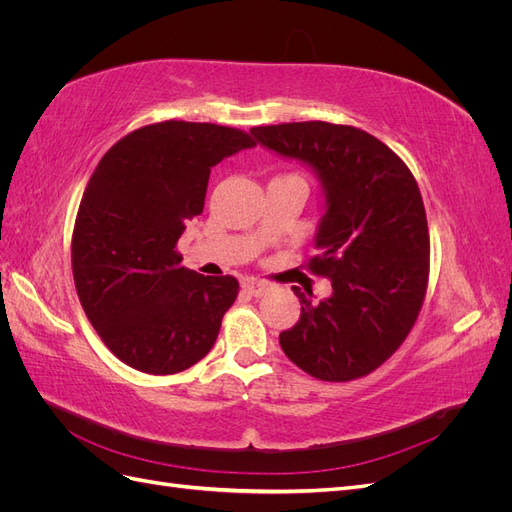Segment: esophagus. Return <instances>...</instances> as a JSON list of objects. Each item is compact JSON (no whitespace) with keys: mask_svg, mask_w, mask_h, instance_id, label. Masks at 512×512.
<instances>
[{"mask_svg":"<svg viewBox=\"0 0 512 512\" xmlns=\"http://www.w3.org/2000/svg\"><path fill=\"white\" fill-rule=\"evenodd\" d=\"M241 286L245 292H250L252 297H262V294L269 290V286L265 282H258V280H243Z\"/></svg>","mask_w":512,"mask_h":512,"instance_id":"esophagus-1","label":"esophagus"}]
</instances>
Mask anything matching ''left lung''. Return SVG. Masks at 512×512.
I'll return each mask as SVG.
<instances>
[{
  "label": "left lung",
  "instance_id": "obj_1",
  "mask_svg": "<svg viewBox=\"0 0 512 512\" xmlns=\"http://www.w3.org/2000/svg\"><path fill=\"white\" fill-rule=\"evenodd\" d=\"M265 149L312 168L324 213L309 269L331 280V297L301 301L280 333L288 359L309 376L348 382L380 367L414 327L427 290L429 232L418 185L395 153L352 126L327 121L250 130Z\"/></svg>",
  "mask_w": 512,
  "mask_h": 512
}]
</instances>
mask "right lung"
Returning a JSON list of instances; mask_svg holds the SVG:
<instances>
[{
    "instance_id": "right-lung-1",
    "label": "right lung",
    "mask_w": 512,
    "mask_h": 512,
    "mask_svg": "<svg viewBox=\"0 0 512 512\" xmlns=\"http://www.w3.org/2000/svg\"><path fill=\"white\" fill-rule=\"evenodd\" d=\"M256 143L215 123L134 130L91 175L72 235V273L89 322L119 361L153 376L198 363L239 282L181 267L175 250L203 213L211 166Z\"/></svg>"
}]
</instances>
